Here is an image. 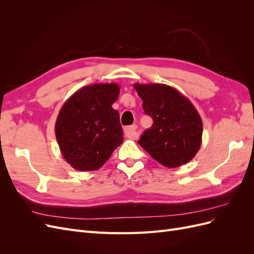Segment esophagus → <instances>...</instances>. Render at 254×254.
I'll list each match as a JSON object with an SVG mask.
<instances>
[{
    "label": "esophagus",
    "mask_w": 254,
    "mask_h": 254,
    "mask_svg": "<svg viewBox=\"0 0 254 254\" xmlns=\"http://www.w3.org/2000/svg\"><path fill=\"white\" fill-rule=\"evenodd\" d=\"M124 133H125V136L129 137V139H135L136 137V125L125 127Z\"/></svg>",
    "instance_id": "esophagus-1"
}]
</instances>
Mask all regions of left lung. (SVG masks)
I'll use <instances>...</instances> for the list:
<instances>
[{
	"label": "left lung",
	"instance_id": "left-lung-1",
	"mask_svg": "<svg viewBox=\"0 0 254 254\" xmlns=\"http://www.w3.org/2000/svg\"><path fill=\"white\" fill-rule=\"evenodd\" d=\"M153 124L137 143L160 164L175 168L193 159L202 141V121L190 99L163 83H134Z\"/></svg>",
	"mask_w": 254,
	"mask_h": 254
}]
</instances>
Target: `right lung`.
<instances>
[{
    "label": "right lung",
    "instance_id": "obj_1",
    "mask_svg": "<svg viewBox=\"0 0 254 254\" xmlns=\"http://www.w3.org/2000/svg\"><path fill=\"white\" fill-rule=\"evenodd\" d=\"M119 95L118 83L90 84L61 107L55 134L64 158L75 170H98L123 143L120 115L112 108Z\"/></svg>",
    "mask_w": 254,
    "mask_h": 254
}]
</instances>
